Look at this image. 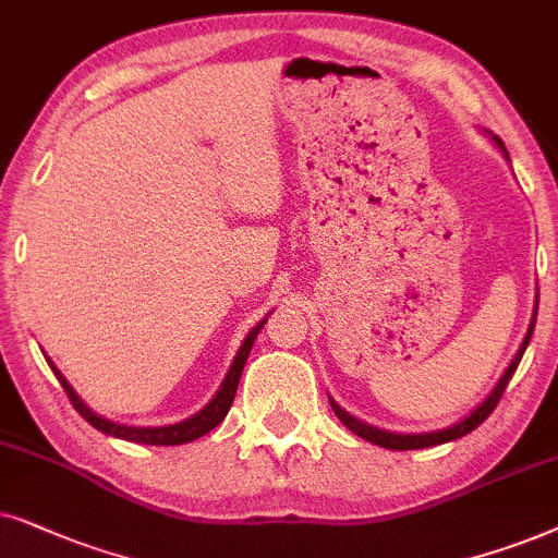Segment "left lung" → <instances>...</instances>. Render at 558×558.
Returning <instances> with one entry per match:
<instances>
[{
  "label": "left lung",
  "instance_id": "left-lung-1",
  "mask_svg": "<svg viewBox=\"0 0 558 558\" xmlns=\"http://www.w3.org/2000/svg\"><path fill=\"white\" fill-rule=\"evenodd\" d=\"M493 140H495V145L500 147V150L505 153V145H502V140H500V137H493ZM505 155H508V153H505ZM533 326H536V311H533V318H531L529 333H525V339H523L521 349H518L515 356H512V362H510V365H508V369H505V373H502L500 380H497V385H495V388H493V392H489V396H487L485 400H482V403H480L477 408H474V411H472L470 415H466V418H462V421H459V423H454V426H449V428H441V430H428V434H392V430H383V428L367 426V423L356 421L354 415H349V413L344 411V408H339V405L333 403V400H331V408H333V413L339 415V421L344 423V426H347L349 430H352V434L362 436V439L373 441V444H377V447H385V449H396V451H411V449H426V447H436V444H447V441L462 439V436H466V434H470V430L477 428L480 423L485 421L487 415L495 411V405L500 403V398H502L505 388H508V383H510L512 373H515L518 365H521V360H523V352H525V347H529V341H531Z\"/></svg>",
  "mask_w": 558,
  "mask_h": 558
}]
</instances>
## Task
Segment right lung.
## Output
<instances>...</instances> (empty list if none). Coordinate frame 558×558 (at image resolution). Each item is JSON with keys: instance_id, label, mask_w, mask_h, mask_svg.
Listing matches in <instances>:
<instances>
[{"instance_id": "add662e5", "label": "right lung", "mask_w": 558, "mask_h": 558, "mask_svg": "<svg viewBox=\"0 0 558 558\" xmlns=\"http://www.w3.org/2000/svg\"><path fill=\"white\" fill-rule=\"evenodd\" d=\"M267 318H263L255 329L247 333V339L242 341L240 352H236L232 367H229V373L225 377V383H221V388L217 390V396H214L209 403H206L202 411L193 413L191 418H185L181 423H170V426H155V428H143V426H124V423H114V421H107L101 418V415H96L92 408H88L84 400L76 396V390L71 388L69 380L58 373V367L53 362L48 360L50 369H53L58 383L63 385L65 396L73 403V408L84 415V418L92 423L94 428H99L101 434H109V436H117V439H124V441H135V444H150V447H178V444H189L193 439H198V436L209 434L211 428H217L221 421H225V415L229 413V408L234 403V392H236V385H240V377H242V369H244V362H247L250 356V349L255 344L259 329H263Z\"/></svg>"}]
</instances>
